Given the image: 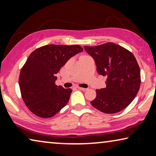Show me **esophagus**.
<instances>
[{
    "instance_id": "esophagus-1",
    "label": "esophagus",
    "mask_w": 156,
    "mask_h": 156,
    "mask_svg": "<svg viewBox=\"0 0 156 156\" xmlns=\"http://www.w3.org/2000/svg\"><path fill=\"white\" fill-rule=\"evenodd\" d=\"M78 89H79V90H83L84 91L87 90V88H83V87H78Z\"/></svg>"
}]
</instances>
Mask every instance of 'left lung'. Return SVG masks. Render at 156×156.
Listing matches in <instances>:
<instances>
[{
	"instance_id": "8db88e82",
	"label": "left lung",
	"mask_w": 156,
	"mask_h": 156,
	"mask_svg": "<svg viewBox=\"0 0 156 156\" xmlns=\"http://www.w3.org/2000/svg\"><path fill=\"white\" fill-rule=\"evenodd\" d=\"M84 48L94 60L97 72L107 77L106 87L96 90V96L91 104L106 114L125 109L137 95L141 84L140 69L135 56L112 42Z\"/></svg>"
}]
</instances>
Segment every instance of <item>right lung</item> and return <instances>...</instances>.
Wrapping results in <instances>:
<instances>
[{"instance_id":"obj_1","label":"right lung","mask_w":156,"mask_h":156,"mask_svg":"<svg viewBox=\"0 0 156 156\" xmlns=\"http://www.w3.org/2000/svg\"><path fill=\"white\" fill-rule=\"evenodd\" d=\"M83 51L79 45L50 44L32 52L19 78L22 99L32 112L49 118L66 105L72 90L57 86L55 74L71 57Z\"/></svg>"}]
</instances>
